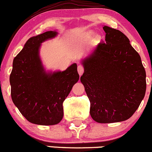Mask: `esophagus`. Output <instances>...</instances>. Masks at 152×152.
Wrapping results in <instances>:
<instances>
[{
	"mask_svg": "<svg viewBox=\"0 0 152 152\" xmlns=\"http://www.w3.org/2000/svg\"><path fill=\"white\" fill-rule=\"evenodd\" d=\"M77 72H78V73H79L80 75H82L83 73V72H84V68H83V66L82 65L78 66H77Z\"/></svg>",
	"mask_w": 152,
	"mask_h": 152,
	"instance_id": "34e87169",
	"label": "esophagus"
}]
</instances>
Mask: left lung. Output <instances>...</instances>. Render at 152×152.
<instances>
[{"label": "left lung", "instance_id": "left-lung-1", "mask_svg": "<svg viewBox=\"0 0 152 152\" xmlns=\"http://www.w3.org/2000/svg\"><path fill=\"white\" fill-rule=\"evenodd\" d=\"M103 28L106 42L83 61L80 81L92 119L110 124L128 120L136 112L145 96L146 75L140 56L126 36L106 26Z\"/></svg>", "mask_w": 152, "mask_h": 152}]
</instances>
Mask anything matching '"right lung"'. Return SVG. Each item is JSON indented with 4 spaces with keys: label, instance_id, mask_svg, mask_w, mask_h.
Segmentation results:
<instances>
[{
    "label": "right lung",
    "instance_id": "obj_1",
    "mask_svg": "<svg viewBox=\"0 0 152 152\" xmlns=\"http://www.w3.org/2000/svg\"><path fill=\"white\" fill-rule=\"evenodd\" d=\"M57 34L48 31L30 37L14 58L10 77L13 103L27 121L37 125L61 122L63 103L79 80L76 64L64 72L46 73L43 69L39 57L40 43Z\"/></svg>",
    "mask_w": 152,
    "mask_h": 152
}]
</instances>
